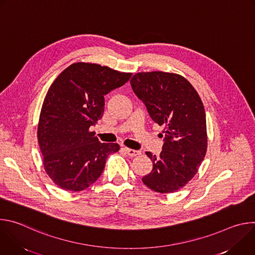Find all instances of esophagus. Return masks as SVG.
<instances>
[{"label": "esophagus", "instance_id": "esophagus-1", "mask_svg": "<svg viewBox=\"0 0 255 255\" xmlns=\"http://www.w3.org/2000/svg\"><path fill=\"white\" fill-rule=\"evenodd\" d=\"M123 149H124V151H125L129 156H136V155H139V154H140V151H138V150L130 149V148H127V147H124Z\"/></svg>", "mask_w": 255, "mask_h": 255}]
</instances>
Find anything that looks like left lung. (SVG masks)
I'll return each instance as SVG.
<instances>
[{
    "label": "left lung",
    "mask_w": 255,
    "mask_h": 255,
    "mask_svg": "<svg viewBox=\"0 0 255 255\" xmlns=\"http://www.w3.org/2000/svg\"><path fill=\"white\" fill-rule=\"evenodd\" d=\"M151 119L163 126L159 156L146 152L153 163L142 177L150 190L168 194L185 187L197 173L207 151L205 109L194 87L176 74L138 72L130 81Z\"/></svg>",
    "instance_id": "1"
}]
</instances>
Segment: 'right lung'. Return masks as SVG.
Returning a JSON list of instances; mask_svg holds the SVG:
<instances>
[{
	"mask_svg": "<svg viewBox=\"0 0 255 255\" xmlns=\"http://www.w3.org/2000/svg\"><path fill=\"white\" fill-rule=\"evenodd\" d=\"M132 74L96 63L66 67L50 86L38 123L43 165L60 189L80 192L102 174L107 157L117 143H101L90 131L103 116L105 98L126 84Z\"/></svg>",
	"mask_w": 255,
	"mask_h": 255,
	"instance_id": "obj_1",
	"label": "right lung"
}]
</instances>
